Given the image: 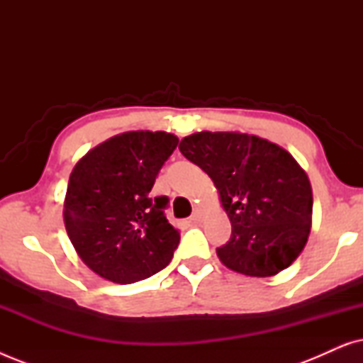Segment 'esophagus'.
<instances>
[{
  "label": "esophagus",
  "mask_w": 363,
  "mask_h": 363,
  "mask_svg": "<svg viewBox=\"0 0 363 363\" xmlns=\"http://www.w3.org/2000/svg\"><path fill=\"white\" fill-rule=\"evenodd\" d=\"M200 220H201V215H200V211L195 210V213H193V215H191V221H193V223H198V221H200Z\"/></svg>",
  "instance_id": "1"
}]
</instances>
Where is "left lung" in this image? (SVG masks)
Returning <instances> with one entry per match:
<instances>
[{"label":"left lung","mask_w":363,"mask_h":363,"mask_svg":"<svg viewBox=\"0 0 363 363\" xmlns=\"http://www.w3.org/2000/svg\"><path fill=\"white\" fill-rule=\"evenodd\" d=\"M180 152L208 173L231 221L220 261L246 276H274L301 255L311 233L312 188L294 157L247 133L198 132Z\"/></svg>","instance_id":"8db88e82"}]
</instances>
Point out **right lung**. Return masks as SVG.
<instances>
[{
    "label": "right lung",
    "instance_id": "1",
    "mask_svg": "<svg viewBox=\"0 0 363 363\" xmlns=\"http://www.w3.org/2000/svg\"><path fill=\"white\" fill-rule=\"evenodd\" d=\"M177 145L167 132H127L74 167L64 223L77 255L104 279L132 284L172 261L180 231L165 216L168 196L150 191Z\"/></svg>",
    "mask_w": 363,
    "mask_h": 363
}]
</instances>
